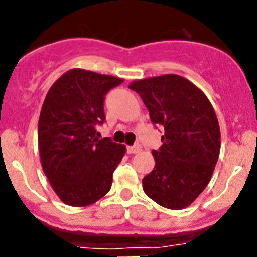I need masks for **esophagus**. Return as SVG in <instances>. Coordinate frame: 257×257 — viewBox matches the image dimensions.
<instances>
[{
    "instance_id": "34e87169",
    "label": "esophagus",
    "mask_w": 257,
    "mask_h": 257,
    "mask_svg": "<svg viewBox=\"0 0 257 257\" xmlns=\"http://www.w3.org/2000/svg\"><path fill=\"white\" fill-rule=\"evenodd\" d=\"M141 150H142V147L139 144L128 147V153H131V154H137V153H139Z\"/></svg>"
}]
</instances>
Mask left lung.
<instances>
[{
  "instance_id": "left-lung-1",
  "label": "left lung",
  "mask_w": 257,
  "mask_h": 257,
  "mask_svg": "<svg viewBox=\"0 0 257 257\" xmlns=\"http://www.w3.org/2000/svg\"><path fill=\"white\" fill-rule=\"evenodd\" d=\"M153 124L162 126L163 145L153 150L155 167L143 190L167 209L190 205L211 179L220 154V126L203 90L178 74L134 80Z\"/></svg>"
}]
</instances>
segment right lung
I'll return each mask as SVG.
<instances>
[{"label":"right lung","instance_id":"1","mask_svg":"<svg viewBox=\"0 0 257 257\" xmlns=\"http://www.w3.org/2000/svg\"><path fill=\"white\" fill-rule=\"evenodd\" d=\"M123 79L74 68L49 88L38 120L42 169L64 204L88 206L110 190L125 145L98 138L105 94Z\"/></svg>","mask_w":257,"mask_h":257}]
</instances>
